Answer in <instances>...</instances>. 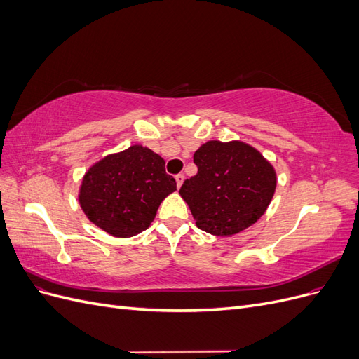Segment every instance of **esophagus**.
<instances>
[{"label": "esophagus", "mask_w": 359, "mask_h": 359, "mask_svg": "<svg viewBox=\"0 0 359 359\" xmlns=\"http://www.w3.org/2000/svg\"><path fill=\"white\" fill-rule=\"evenodd\" d=\"M175 181H177V187L180 189L182 186V182H184V175H182V173H178V175L175 177Z\"/></svg>", "instance_id": "34e87169"}]
</instances>
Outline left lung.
I'll list each match as a JSON object with an SVG mask.
<instances>
[{
  "label": "left lung",
  "mask_w": 359,
  "mask_h": 359,
  "mask_svg": "<svg viewBox=\"0 0 359 359\" xmlns=\"http://www.w3.org/2000/svg\"><path fill=\"white\" fill-rule=\"evenodd\" d=\"M198 173L184 181L187 202L199 229L231 236L255 224L274 196L273 165L248 144L208 140L193 156Z\"/></svg>",
  "instance_id": "obj_1"
}]
</instances>
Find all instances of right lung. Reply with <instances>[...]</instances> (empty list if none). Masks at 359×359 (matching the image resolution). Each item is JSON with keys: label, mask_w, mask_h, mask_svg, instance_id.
Instances as JSON below:
<instances>
[{"label": "right lung", "mask_w": 359, "mask_h": 359, "mask_svg": "<svg viewBox=\"0 0 359 359\" xmlns=\"http://www.w3.org/2000/svg\"><path fill=\"white\" fill-rule=\"evenodd\" d=\"M177 190L165 160L142 145L99 160L83 175L79 203L88 220L116 238L148 229L160 203Z\"/></svg>", "instance_id": "add662e5"}]
</instances>
